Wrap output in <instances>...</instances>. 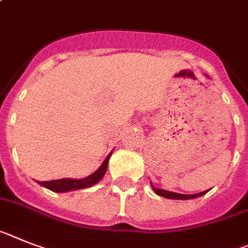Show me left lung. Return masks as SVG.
<instances>
[{
	"mask_svg": "<svg viewBox=\"0 0 248 248\" xmlns=\"http://www.w3.org/2000/svg\"><path fill=\"white\" fill-rule=\"evenodd\" d=\"M153 186V184H151ZM154 191H155L157 195H161L164 198H170V199H193L197 198V197H202V195H204L208 190L202 191V193H198V194H179V193H172V191H168L164 190V189H156L154 188Z\"/></svg>",
	"mask_w": 248,
	"mask_h": 248,
	"instance_id": "obj_1",
	"label": "left lung"
}]
</instances>
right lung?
<instances>
[{
  "mask_svg": "<svg viewBox=\"0 0 248 248\" xmlns=\"http://www.w3.org/2000/svg\"><path fill=\"white\" fill-rule=\"evenodd\" d=\"M111 154L106 157V160L103 161L101 168H99L94 174L87 176V178L78 179V180H76V179L66 178V179H59V180H50V182H39V184L45 186V188L50 189V190L58 191V193H64V191L77 190V189H84V188H88V186H92V185L97 184V183H98L99 180L103 178V175L106 174L108 160H109Z\"/></svg>",
  "mask_w": 248,
  "mask_h": 248,
  "instance_id": "1",
  "label": "right lung"
}]
</instances>
